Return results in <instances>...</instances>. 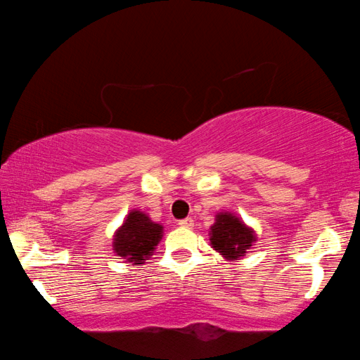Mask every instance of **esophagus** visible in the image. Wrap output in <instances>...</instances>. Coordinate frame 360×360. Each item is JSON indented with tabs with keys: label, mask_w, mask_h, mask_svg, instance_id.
Segmentation results:
<instances>
[{
	"label": "esophagus",
	"mask_w": 360,
	"mask_h": 360,
	"mask_svg": "<svg viewBox=\"0 0 360 360\" xmlns=\"http://www.w3.org/2000/svg\"><path fill=\"white\" fill-rule=\"evenodd\" d=\"M179 226H180V228H184V229H191V228H193V219H191V218L181 219V221H179Z\"/></svg>",
	"instance_id": "34e87169"
}]
</instances>
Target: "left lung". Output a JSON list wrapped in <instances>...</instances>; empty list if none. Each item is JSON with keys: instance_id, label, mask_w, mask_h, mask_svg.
<instances>
[{"instance_id": "obj_1", "label": "left lung", "mask_w": 360, "mask_h": 360, "mask_svg": "<svg viewBox=\"0 0 360 360\" xmlns=\"http://www.w3.org/2000/svg\"><path fill=\"white\" fill-rule=\"evenodd\" d=\"M255 231L239 216L229 211L216 213L214 224L210 228V244L216 252L228 260H240L255 243Z\"/></svg>"}]
</instances>
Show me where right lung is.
<instances>
[{"instance_id": "add662e5", "label": "right lung", "mask_w": 360, "mask_h": 360, "mask_svg": "<svg viewBox=\"0 0 360 360\" xmlns=\"http://www.w3.org/2000/svg\"><path fill=\"white\" fill-rule=\"evenodd\" d=\"M162 236L164 226L152 221L144 211L131 210L112 236V250L124 262L141 265L150 259Z\"/></svg>"}]
</instances>
